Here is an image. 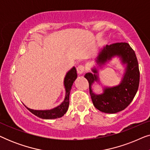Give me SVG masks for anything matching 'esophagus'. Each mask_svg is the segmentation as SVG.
<instances>
[{"mask_svg": "<svg viewBox=\"0 0 150 150\" xmlns=\"http://www.w3.org/2000/svg\"><path fill=\"white\" fill-rule=\"evenodd\" d=\"M77 72L79 75H82L85 72V67L83 65H79L77 67Z\"/></svg>", "mask_w": 150, "mask_h": 150, "instance_id": "34e87169", "label": "esophagus"}]
</instances>
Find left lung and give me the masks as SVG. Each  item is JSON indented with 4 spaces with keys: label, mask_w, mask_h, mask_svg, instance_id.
Masks as SVG:
<instances>
[{
    "label": "left lung",
    "mask_w": 150,
    "mask_h": 150,
    "mask_svg": "<svg viewBox=\"0 0 150 150\" xmlns=\"http://www.w3.org/2000/svg\"><path fill=\"white\" fill-rule=\"evenodd\" d=\"M115 57L119 58L125 67L120 83L112 87L102 86L99 70ZM91 71L86 74L85 78L89 82L90 95L97 109L105 113H116L124 110L131 103L138 91L140 73L136 54L128 43H115L100 48ZM95 82L103 87L102 94H97L93 91L92 86Z\"/></svg>",
    "instance_id": "left-lung-1"
}]
</instances>
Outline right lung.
Returning a JSON list of instances; mask_svg holds the SVG:
<instances>
[{"instance_id": "right-lung-1", "label": "right lung", "mask_w": 150, "mask_h": 150, "mask_svg": "<svg viewBox=\"0 0 150 150\" xmlns=\"http://www.w3.org/2000/svg\"><path fill=\"white\" fill-rule=\"evenodd\" d=\"M76 79V69L75 67H73L72 68L67 71L64 78V81H63V85H64L65 90L64 100L56 107L48 110H34L28 108L25 105L24 106L35 115L40 118L44 119V120H52V119L61 117L66 113L67 110H68L69 104V93H70V91L74 82Z\"/></svg>"}]
</instances>
